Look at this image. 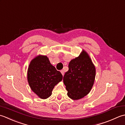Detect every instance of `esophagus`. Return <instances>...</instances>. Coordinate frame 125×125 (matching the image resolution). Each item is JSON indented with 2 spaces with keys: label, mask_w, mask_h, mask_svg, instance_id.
<instances>
[{
  "label": "esophagus",
  "mask_w": 125,
  "mask_h": 125,
  "mask_svg": "<svg viewBox=\"0 0 125 125\" xmlns=\"http://www.w3.org/2000/svg\"><path fill=\"white\" fill-rule=\"evenodd\" d=\"M60 72H61V73H62V75H63V74H64V71H63V70H61V71H60Z\"/></svg>",
  "instance_id": "1"
}]
</instances>
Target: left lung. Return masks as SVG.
<instances>
[{
	"mask_svg": "<svg viewBox=\"0 0 125 125\" xmlns=\"http://www.w3.org/2000/svg\"><path fill=\"white\" fill-rule=\"evenodd\" d=\"M95 77V68L90 58L83 51L68 64L63 78L67 95L73 100L83 98L90 93Z\"/></svg>",
	"mask_w": 125,
	"mask_h": 125,
	"instance_id": "8db88e82",
	"label": "left lung"
}]
</instances>
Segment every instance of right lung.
Returning <instances> with one entry per match:
<instances>
[{"instance_id": "obj_1", "label": "right lung", "mask_w": 125, "mask_h": 125, "mask_svg": "<svg viewBox=\"0 0 125 125\" xmlns=\"http://www.w3.org/2000/svg\"><path fill=\"white\" fill-rule=\"evenodd\" d=\"M62 75L51 65L46 56H38L29 66L27 80L31 90L41 99L52 94L53 88L62 80Z\"/></svg>"}]
</instances>
